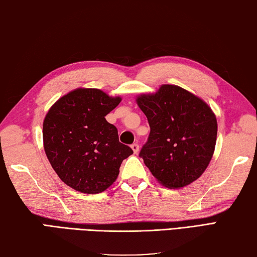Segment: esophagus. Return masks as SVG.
Masks as SVG:
<instances>
[{
	"mask_svg": "<svg viewBox=\"0 0 257 257\" xmlns=\"http://www.w3.org/2000/svg\"><path fill=\"white\" fill-rule=\"evenodd\" d=\"M131 148H132V150H133V152L137 154L138 152H139V149H140V147H139V144L138 143H133L132 145H131Z\"/></svg>",
	"mask_w": 257,
	"mask_h": 257,
	"instance_id": "34e87169",
	"label": "esophagus"
}]
</instances>
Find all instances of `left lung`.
Segmentation results:
<instances>
[{"label": "left lung", "instance_id": "1", "mask_svg": "<svg viewBox=\"0 0 257 257\" xmlns=\"http://www.w3.org/2000/svg\"><path fill=\"white\" fill-rule=\"evenodd\" d=\"M137 104L151 132L140 157L162 186L180 189L199 178L214 156L217 118L204 99L177 85L141 94Z\"/></svg>", "mask_w": 257, "mask_h": 257}]
</instances>
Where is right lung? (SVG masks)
Masks as SVG:
<instances>
[{"label":"right lung","instance_id":"right-lung-1","mask_svg":"<svg viewBox=\"0 0 257 257\" xmlns=\"http://www.w3.org/2000/svg\"><path fill=\"white\" fill-rule=\"evenodd\" d=\"M120 100L81 87L58 99L43 119L46 156L61 181L76 191H105L117 179L123 160L133 154L105 118Z\"/></svg>","mask_w":257,"mask_h":257}]
</instances>
